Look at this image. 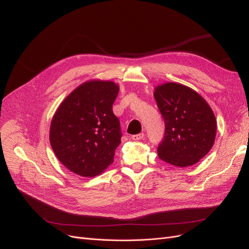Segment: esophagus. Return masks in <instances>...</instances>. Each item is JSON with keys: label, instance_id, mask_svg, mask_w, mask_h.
Returning a JSON list of instances; mask_svg holds the SVG:
<instances>
[{"label": "esophagus", "instance_id": "34e87169", "mask_svg": "<svg viewBox=\"0 0 249 249\" xmlns=\"http://www.w3.org/2000/svg\"><path fill=\"white\" fill-rule=\"evenodd\" d=\"M145 137V135L143 134V133H141V134H138V135H134V136H132V139L133 140H135V141H139V140H142Z\"/></svg>", "mask_w": 249, "mask_h": 249}]
</instances>
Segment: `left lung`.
<instances>
[{"label": "left lung", "mask_w": 249, "mask_h": 249, "mask_svg": "<svg viewBox=\"0 0 249 249\" xmlns=\"http://www.w3.org/2000/svg\"><path fill=\"white\" fill-rule=\"evenodd\" d=\"M154 97L165 123L159 158L177 167L197 163L215 143L217 122L211 106L196 91L174 82L158 85Z\"/></svg>", "instance_id": "obj_1"}]
</instances>
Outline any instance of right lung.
Masks as SVG:
<instances>
[{"instance_id":"add662e5","label":"right lung","mask_w":249,"mask_h":249,"mask_svg":"<svg viewBox=\"0 0 249 249\" xmlns=\"http://www.w3.org/2000/svg\"><path fill=\"white\" fill-rule=\"evenodd\" d=\"M120 86L90 80L71 92L53 116L50 142L56 158L80 176L94 177L113 162L121 125L112 111Z\"/></svg>"}]
</instances>
